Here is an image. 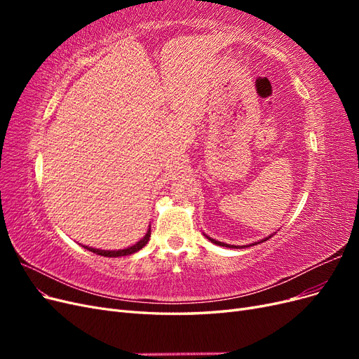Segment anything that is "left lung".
Listing matches in <instances>:
<instances>
[{"label":"left lung","mask_w":359,"mask_h":359,"mask_svg":"<svg viewBox=\"0 0 359 359\" xmlns=\"http://www.w3.org/2000/svg\"><path fill=\"white\" fill-rule=\"evenodd\" d=\"M203 235H205V233H203ZM205 236L208 238V240H210L211 243H214V244H217V245H222V247H227V248H244V247H252V245H256V244H259V243H255V244H248V245H231V244H224V243H220V241H215V240H212V238H210L208 235H205ZM271 236H273V235H269V236L264 238V240H260V243H264V241L269 240Z\"/></svg>","instance_id":"1"}]
</instances>
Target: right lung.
I'll use <instances>...</instances> for the list:
<instances>
[{"label": "right lung", "instance_id": "obj_1", "mask_svg": "<svg viewBox=\"0 0 359 359\" xmlns=\"http://www.w3.org/2000/svg\"><path fill=\"white\" fill-rule=\"evenodd\" d=\"M149 236H151V226L148 227V231L145 233V236L142 238V240L137 241L135 245L132 247H127V248H121V250H100V248H93V247H88V245H82L83 248L90 250V252L95 253V255H100V256H104V257H119V256H128V255H133L136 252H139L140 248H144L147 245V243L149 241Z\"/></svg>", "mask_w": 359, "mask_h": 359}]
</instances>
